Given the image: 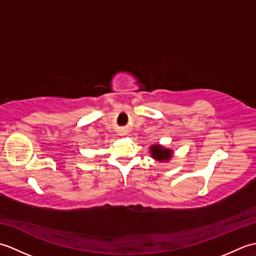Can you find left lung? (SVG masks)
I'll use <instances>...</instances> for the list:
<instances>
[{"mask_svg":"<svg viewBox=\"0 0 256 256\" xmlns=\"http://www.w3.org/2000/svg\"><path fill=\"white\" fill-rule=\"evenodd\" d=\"M152 156L160 162L168 160L172 157V152L167 148H162L160 145H154L150 148Z\"/></svg>","mask_w":256,"mask_h":256,"instance_id":"left-lung-1","label":"left lung"}]
</instances>
